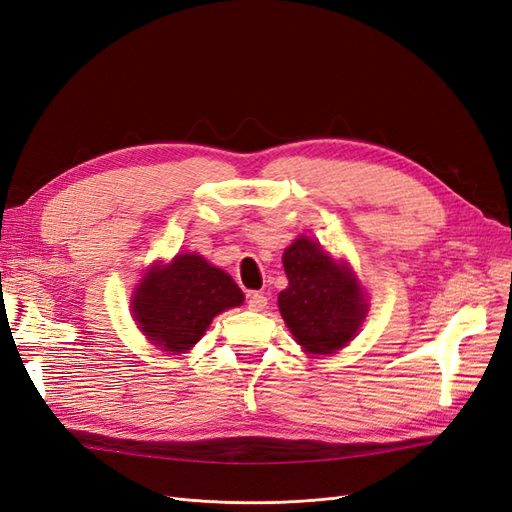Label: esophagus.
<instances>
[{
    "label": "esophagus",
    "instance_id": "34e87169",
    "mask_svg": "<svg viewBox=\"0 0 512 512\" xmlns=\"http://www.w3.org/2000/svg\"><path fill=\"white\" fill-rule=\"evenodd\" d=\"M247 307L252 312H262L267 307V297L262 292H247Z\"/></svg>",
    "mask_w": 512,
    "mask_h": 512
}]
</instances>
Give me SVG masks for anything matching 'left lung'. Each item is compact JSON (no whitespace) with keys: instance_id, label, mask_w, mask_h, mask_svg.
I'll return each instance as SVG.
<instances>
[{"instance_id":"1","label":"left lung","mask_w":512,"mask_h":512,"mask_svg":"<svg viewBox=\"0 0 512 512\" xmlns=\"http://www.w3.org/2000/svg\"><path fill=\"white\" fill-rule=\"evenodd\" d=\"M288 288L280 292L286 327L312 354L344 348L367 314L363 288L348 262H337L307 237L294 239L282 256Z\"/></svg>"}]
</instances>
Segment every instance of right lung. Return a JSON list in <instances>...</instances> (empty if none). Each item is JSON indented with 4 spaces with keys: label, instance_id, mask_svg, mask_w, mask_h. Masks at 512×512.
Masks as SVG:
<instances>
[{
    "label": "right lung",
    "instance_id": "add662e5",
    "mask_svg": "<svg viewBox=\"0 0 512 512\" xmlns=\"http://www.w3.org/2000/svg\"><path fill=\"white\" fill-rule=\"evenodd\" d=\"M243 303V292L222 269L198 254H177L156 262L132 294V316L153 346L188 352L211 320Z\"/></svg>",
    "mask_w": 512,
    "mask_h": 512
}]
</instances>
